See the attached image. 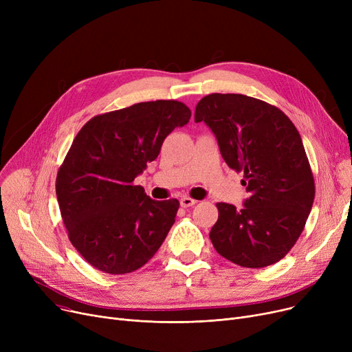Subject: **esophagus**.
I'll use <instances>...</instances> for the list:
<instances>
[{
  "instance_id": "34e87169",
  "label": "esophagus",
  "mask_w": 352,
  "mask_h": 352,
  "mask_svg": "<svg viewBox=\"0 0 352 352\" xmlns=\"http://www.w3.org/2000/svg\"><path fill=\"white\" fill-rule=\"evenodd\" d=\"M179 202H181V207H184V208L192 207V206L197 204V201L194 198H191V197H182Z\"/></svg>"
}]
</instances>
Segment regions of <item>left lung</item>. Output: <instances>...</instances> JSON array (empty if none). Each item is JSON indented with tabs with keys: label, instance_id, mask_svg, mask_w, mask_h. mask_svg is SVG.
I'll list each match as a JSON object with an SVG mask.
<instances>
[{
	"label": "left lung",
	"instance_id": "8db88e82",
	"mask_svg": "<svg viewBox=\"0 0 352 352\" xmlns=\"http://www.w3.org/2000/svg\"><path fill=\"white\" fill-rule=\"evenodd\" d=\"M227 165L243 173V208L218 202L214 248L228 261L263 268L278 263L304 231L316 182L298 129L280 108L243 94H210L195 107Z\"/></svg>",
	"mask_w": 352,
	"mask_h": 352
}]
</instances>
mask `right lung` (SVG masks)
I'll return each mask as SVG.
<instances>
[{
	"mask_svg": "<svg viewBox=\"0 0 352 352\" xmlns=\"http://www.w3.org/2000/svg\"><path fill=\"white\" fill-rule=\"evenodd\" d=\"M191 109L175 100L138 102L92 117L74 138L55 191L68 238L94 268L128 274L151 260L179 202L154 201L134 179Z\"/></svg>",
	"mask_w": 352,
	"mask_h": 352,
	"instance_id": "add662e5",
	"label": "right lung"
}]
</instances>
